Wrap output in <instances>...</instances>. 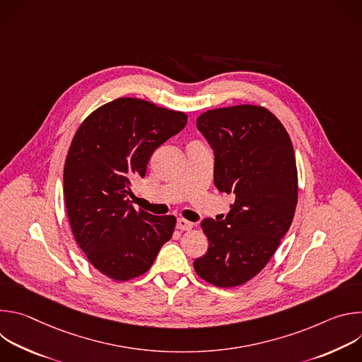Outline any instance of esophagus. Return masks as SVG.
Masks as SVG:
<instances>
[{
	"mask_svg": "<svg viewBox=\"0 0 362 362\" xmlns=\"http://www.w3.org/2000/svg\"><path fill=\"white\" fill-rule=\"evenodd\" d=\"M176 228L179 229V230H190L192 228H193V223L192 222H189V221H186V219H177V223H176Z\"/></svg>",
	"mask_w": 362,
	"mask_h": 362,
	"instance_id": "esophagus-1",
	"label": "esophagus"
}]
</instances>
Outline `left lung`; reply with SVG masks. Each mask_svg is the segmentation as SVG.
Here are the masks:
<instances>
[{"label": "left lung", "instance_id": "obj_1", "mask_svg": "<svg viewBox=\"0 0 362 362\" xmlns=\"http://www.w3.org/2000/svg\"><path fill=\"white\" fill-rule=\"evenodd\" d=\"M196 126L215 150L216 187L235 202L223 221L202 222L209 247L193 268L206 282L233 288L267 267L289 230L298 202L293 146L262 106L208 110Z\"/></svg>", "mask_w": 362, "mask_h": 362}]
</instances>
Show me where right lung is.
I'll return each instance as SVG.
<instances>
[{
	"mask_svg": "<svg viewBox=\"0 0 362 362\" xmlns=\"http://www.w3.org/2000/svg\"><path fill=\"white\" fill-rule=\"evenodd\" d=\"M186 123L183 112L120 97L88 115L71 140L64 165L69 222L88 262L110 279L146 274L175 232L173 215L134 209L129 194L153 151Z\"/></svg>",
	"mask_w": 362,
	"mask_h": 362,
	"instance_id": "add662e5",
	"label": "right lung"
}]
</instances>
